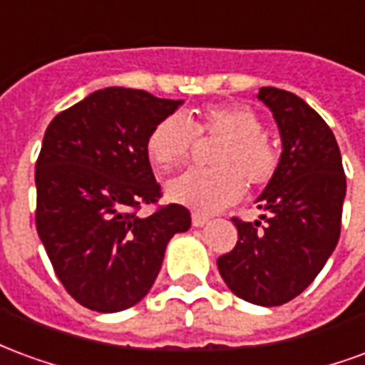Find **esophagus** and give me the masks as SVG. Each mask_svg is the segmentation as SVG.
Wrapping results in <instances>:
<instances>
[{
    "label": "esophagus",
    "mask_w": 365,
    "mask_h": 365,
    "mask_svg": "<svg viewBox=\"0 0 365 365\" xmlns=\"http://www.w3.org/2000/svg\"><path fill=\"white\" fill-rule=\"evenodd\" d=\"M191 221H193V227H203L209 222V215L205 213H193L191 215Z\"/></svg>",
    "instance_id": "esophagus-1"
}]
</instances>
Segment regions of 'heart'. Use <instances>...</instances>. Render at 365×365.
<instances>
[{"instance_id": "obj_1", "label": "heart", "mask_w": 365, "mask_h": 365, "mask_svg": "<svg viewBox=\"0 0 365 365\" xmlns=\"http://www.w3.org/2000/svg\"><path fill=\"white\" fill-rule=\"evenodd\" d=\"M221 140L211 154V170H193L168 182V197L197 211H219L250 190L266 187L282 166V146L264 130L260 115L238 103L205 105L185 120L160 119L146 136V154L170 172L190 160L195 140Z\"/></svg>"}]
</instances>
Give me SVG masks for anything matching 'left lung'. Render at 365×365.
I'll list each match as a JSON object with an SVG mask.
<instances>
[{
    "label": "left lung",
    "mask_w": 365,
    "mask_h": 365,
    "mask_svg": "<svg viewBox=\"0 0 365 365\" xmlns=\"http://www.w3.org/2000/svg\"><path fill=\"white\" fill-rule=\"evenodd\" d=\"M258 99L282 133V166L258 197L264 222L232 217L237 246L217 268L235 295L277 307L305 291L336 248L346 175L332 130L301 97L262 88Z\"/></svg>",
    "instance_id": "left-lung-1"
}]
</instances>
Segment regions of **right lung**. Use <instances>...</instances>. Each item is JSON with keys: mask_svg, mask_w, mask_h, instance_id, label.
I'll list each match as a JSON object with an SVG mask.
<instances>
[{"mask_svg": "<svg viewBox=\"0 0 365 365\" xmlns=\"http://www.w3.org/2000/svg\"><path fill=\"white\" fill-rule=\"evenodd\" d=\"M182 101L105 88L58 113L36 158V232L64 289L97 313L128 309L148 293L183 205H160L146 154L150 128ZM144 205L156 206L136 217Z\"/></svg>", "mask_w": 365, "mask_h": 365, "instance_id": "add662e5", "label": "right lung"}]
</instances>
